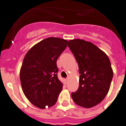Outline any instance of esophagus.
<instances>
[{
  "instance_id": "esophagus-1",
  "label": "esophagus",
  "mask_w": 126,
  "mask_h": 126,
  "mask_svg": "<svg viewBox=\"0 0 126 126\" xmlns=\"http://www.w3.org/2000/svg\"><path fill=\"white\" fill-rule=\"evenodd\" d=\"M68 79H65V80H64V81H65V84H66L67 83H68Z\"/></svg>"
}]
</instances>
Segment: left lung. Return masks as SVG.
I'll use <instances>...</instances> for the list:
<instances>
[{
	"label": "left lung",
	"mask_w": 126,
	"mask_h": 126,
	"mask_svg": "<svg viewBox=\"0 0 126 126\" xmlns=\"http://www.w3.org/2000/svg\"><path fill=\"white\" fill-rule=\"evenodd\" d=\"M68 46L79 65V86L71 94L73 101L84 108L100 103L110 87L113 71L107 55L93 43L82 39L68 41Z\"/></svg>",
	"instance_id": "obj_1"
}]
</instances>
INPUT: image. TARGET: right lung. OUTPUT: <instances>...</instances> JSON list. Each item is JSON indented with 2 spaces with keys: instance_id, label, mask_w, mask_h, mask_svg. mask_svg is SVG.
Returning a JSON list of instances; mask_svg holds the SVG:
<instances>
[{
  "instance_id": "add662e5",
  "label": "right lung",
  "mask_w": 126,
  "mask_h": 126,
  "mask_svg": "<svg viewBox=\"0 0 126 126\" xmlns=\"http://www.w3.org/2000/svg\"><path fill=\"white\" fill-rule=\"evenodd\" d=\"M67 43L58 37L45 39L31 48L23 59L19 73L23 91L28 100L41 109L54 105L63 89L57 77V60Z\"/></svg>"
}]
</instances>
